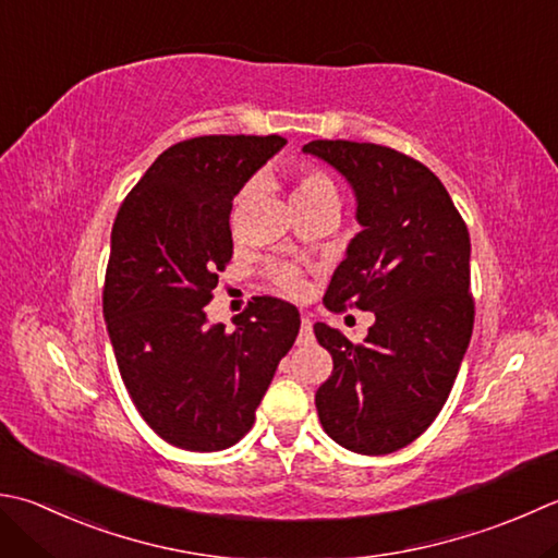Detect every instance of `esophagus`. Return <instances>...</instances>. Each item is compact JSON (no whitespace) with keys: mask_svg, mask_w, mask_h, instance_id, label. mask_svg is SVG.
<instances>
[{"mask_svg":"<svg viewBox=\"0 0 558 558\" xmlns=\"http://www.w3.org/2000/svg\"><path fill=\"white\" fill-rule=\"evenodd\" d=\"M314 341V331H312V322L307 316H302V326H300V336H298V343L300 345H307Z\"/></svg>","mask_w":558,"mask_h":558,"instance_id":"esophagus-1","label":"esophagus"}]
</instances>
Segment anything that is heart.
<instances>
[{"label": "heart", "mask_w": 558, "mask_h": 558, "mask_svg": "<svg viewBox=\"0 0 558 558\" xmlns=\"http://www.w3.org/2000/svg\"><path fill=\"white\" fill-rule=\"evenodd\" d=\"M248 193H251V189H244L236 203H244L248 198ZM319 198H336L338 201L336 185L324 169L312 167V163H302V167H298V171H294L292 203L302 205V203H312ZM268 276L272 280V286H276L280 292L290 294V298H302V294L307 292V276H304L298 266L280 264L276 268H270Z\"/></svg>", "instance_id": "heart-1"}]
</instances>
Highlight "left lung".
<instances>
[{"label": "left lung", "instance_id": "obj_1", "mask_svg": "<svg viewBox=\"0 0 558 558\" xmlns=\"http://www.w3.org/2000/svg\"><path fill=\"white\" fill-rule=\"evenodd\" d=\"M302 149L351 181L363 225L324 304L375 312L365 343L314 324L333 357L316 411L345 450L397 452L445 407L472 338L466 225L440 179L403 151L351 140H314Z\"/></svg>", "mask_w": 558, "mask_h": 558}]
</instances>
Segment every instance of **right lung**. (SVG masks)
I'll return each instance as SVG.
<instances>
[{"mask_svg": "<svg viewBox=\"0 0 558 558\" xmlns=\"http://www.w3.org/2000/svg\"><path fill=\"white\" fill-rule=\"evenodd\" d=\"M280 135H203L161 151L111 232L104 319L125 389L161 440L217 452L251 430L300 331L290 302L254 298L234 331L207 326L232 258L234 195L286 145Z\"/></svg>", "mask_w": 558, "mask_h": 558, "instance_id": "add662e5", "label": "right lung"}]
</instances>
